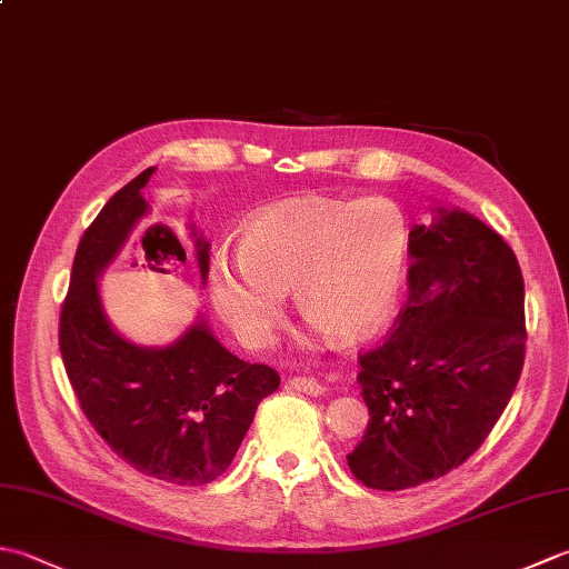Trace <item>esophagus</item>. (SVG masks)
Returning a JSON list of instances; mask_svg holds the SVG:
<instances>
[{"label": "esophagus", "instance_id": "esophagus-1", "mask_svg": "<svg viewBox=\"0 0 569 569\" xmlns=\"http://www.w3.org/2000/svg\"><path fill=\"white\" fill-rule=\"evenodd\" d=\"M291 386L296 391H303V393H310V396H320V393L328 391V386H325L320 379L306 377V373H303V377H293Z\"/></svg>", "mask_w": 569, "mask_h": 569}]
</instances>
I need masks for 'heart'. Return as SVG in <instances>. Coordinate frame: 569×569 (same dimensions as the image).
I'll use <instances>...</instances> for the list:
<instances>
[{
    "label": "heart",
    "instance_id": "1",
    "mask_svg": "<svg viewBox=\"0 0 569 569\" xmlns=\"http://www.w3.org/2000/svg\"><path fill=\"white\" fill-rule=\"evenodd\" d=\"M406 257V227L389 202L286 200L239 227L237 259L214 253L208 298L247 347L271 340L286 291L312 328L337 342H357L389 320Z\"/></svg>",
    "mask_w": 569,
    "mask_h": 569
}]
</instances>
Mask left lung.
<instances>
[{
    "instance_id": "left-lung-1",
    "label": "left lung",
    "mask_w": 569,
    "mask_h": 569,
    "mask_svg": "<svg viewBox=\"0 0 569 569\" xmlns=\"http://www.w3.org/2000/svg\"><path fill=\"white\" fill-rule=\"evenodd\" d=\"M408 303L389 340L359 357L369 406L347 455L371 489L445 477L479 450L523 369V276L513 249L479 217L435 204L408 234Z\"/></svg>"
}]
</instances>
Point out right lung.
Listing matches in <instances>:
<instances>
[{
	"instance_id": "add662e5",
	"label": "right lung",
	"mask_w": 569,
	"mask_h": 569,
	"mask_svg": "<svg viewBox=\"0 0 569 569\" xmlns=\"http://www.w3.org/2000/svg\"><path fill=\"white\" fill-rule=\"evenodd\" d=\"M156 166L114 192L84 234L72 261L60 310V355L82 413L127 465L180 487L210 485L232 465L261 398L281 377L229 352L202 312L186 332L161 347L137 345L107 318L100 278L151 217L143 186ZM198 276L210 269V241L188 220ZM143 259L163 266L186 259L173 232L149 227Z\"/></svg>"
}]
</instances>
